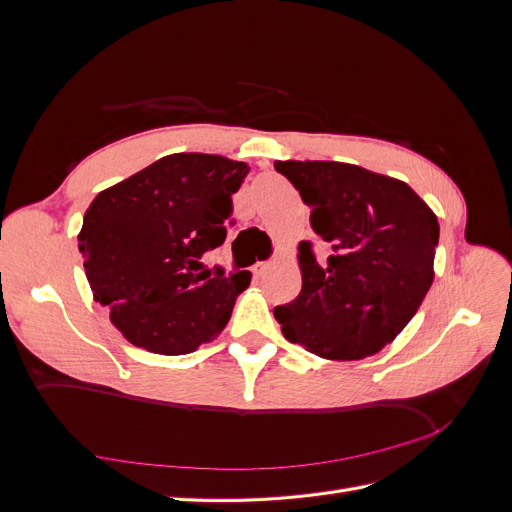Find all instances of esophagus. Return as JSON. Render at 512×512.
Returning <instances> with one entry per match:
<instances>
[{
    "label": "esophagus",
    "mask_w": 512,
    "mask_h": 512,
    "mask_svg": "<svg viewBox=\"0 0 512 512\" xmlns=\"http://www.w3.org/2000/svg\"><path fill=\"white\" fill-rule=\"evenodd\" d=\"M271 265H273L271 260H258L256 265L252 267V271H254V275H265L271 269Z\"/></svg>",
    "instance_id": "obj_1"
}]
</instances>
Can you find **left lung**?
Instances as JSON below:
<instances>
[{"label": "left lung", "instance_id": "8db88e82", "mask_svg": "<svg viewBox=\"0 0 512 512\" xmlns=\"http://www.w3.org/2000/svg\"><path fill=\"white\" fill-rule=\"evenodd\" d=\"M299 190L316 235L333 245L324 265L299 243L303 288L273 316L292 344L320 359L359 361L404 331L433 282L436 213L406 181L346 162H275Z\"/></svg>", "mask_w": 512, "mask_h": 512}]
</instances>
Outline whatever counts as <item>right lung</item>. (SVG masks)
<instances>
[{"mask_svg": "<svg viewBox=\"0 0 512 512\" xmlns=\"http://www.w3.org/2000/svg\"><path fill=\"white\" fill-rule=\"evenodd\" d=\"M247 173L215 153H170L91 200L79 232L85 275L132 346L190 354L226 329L252 273L203 269L200 258L224 243Z\"/></svg>", "mask_w": 512, "mask_h": 512, "instance_id": "obj_1", "label": "right lung"}]
</instances>
